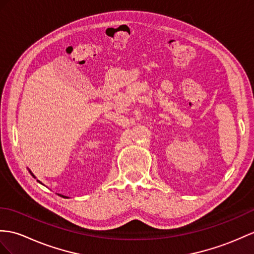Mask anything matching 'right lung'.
I'll list each match as a JSON object with an SVG mask.
<instances>
[{
    "label": "right lung",
    "mask_w": 254,
    "mask_h": 254,
    "mask_svg": "<svg viewBox=\"0 0 254 254\" xmlns=\"http://www.w3.org/2000/svg\"><path fill=\"white\" fill-rule=\"evenodd\" d=\"M30 174L33 176V174H32V172H31V171H30ZM33 177H34V176H33ZM34 178H35V177H34ZM60 196H61V197H65V196H63V195H60ZM65 198H67V197H65Z\"/></svg>",
    "instance_id": "1"
}]
</instances>
